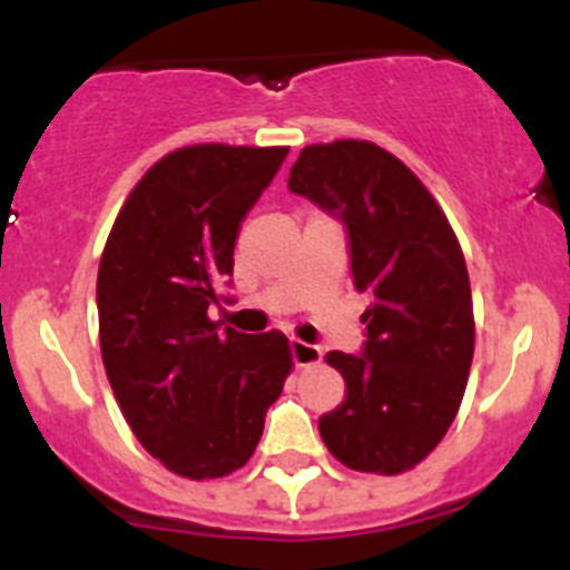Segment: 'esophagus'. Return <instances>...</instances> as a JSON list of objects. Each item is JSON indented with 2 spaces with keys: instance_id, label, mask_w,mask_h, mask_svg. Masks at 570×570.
Returning <instances> with one entry per match:
<instances>
[{
  "instance_id": "esophagus-1",
  "label": "esophagus",
  "mask_w": 570,
  "mask_h": 570,
  "mask_svg": "<svg viewBox=\"0 0 570 570\" xmlns=\"http://www.w3.org/2000/svg\"><path fill=\"white\" fill-rule=\"evenodd\" d=\"M292 350V361H295V366H314L322 361V350L317 344H308V342H301V338H295V342L289 344Z\"/></svg>"
}]
</instances>
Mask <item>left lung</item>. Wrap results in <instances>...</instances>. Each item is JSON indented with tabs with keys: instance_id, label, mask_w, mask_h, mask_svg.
Listing matches in <instances>:
<instances>
[{
	"instance_id": "left-lung-1",
	"label": "left lung",
	"mask_w": 570,
	"mask_h": 570,
	"mask_svg": "<svg viewBox=\"0 0 570 570\" xmlns=\"http://www.w3.org/2000/svg\"><path fill=\"white\" fill-rule=\"evenodd\" d=\"M289 189L344 223L355 289L370 297L361 355L331 350L347 396L320 419L331 455L402 474L439 446L474 358V308L450 220L416 174L366 140L306 146Z\"/></svg>"
}]
</instances>
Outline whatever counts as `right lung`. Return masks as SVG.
I'll return each mask as SVG.
<instances>
[{"label": "right lung", "instance_id": "add662e5", "mask_svg": "<svg viewBox=\"0 0 570 570\" xmlns=\"http://www.w3.org/2000/svg\"><path fill=\"white\" fill-rule=\"evenodd\" d=\"M286 154L176 148L131 189L101 253L96 303L109 386L137 441L187 480H217L250 461L292 372L281 331L250 336L209 320L245 215Z\"/></svg>", "mask_w": 570, "mask_h": 570}]
</instances>
